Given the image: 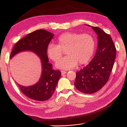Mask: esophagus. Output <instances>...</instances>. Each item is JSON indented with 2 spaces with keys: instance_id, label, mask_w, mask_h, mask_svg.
<instances>
[{
  "instance_id": "34e87169",
  "label": "esophagus",
  "mask_w": 127,
  "mask_h": 127,
  "mask_svg": "<svg viewBox=\"0 0 127 127\" xmlns=\"http://www.w3.org/2000/svg\"><path fill=\"white\" fill-rule=\"evenodd\" d=\"M61 74H62V75H63L64 74H66L67 73V71L65 70H61Z\"/></svg>"
}]
</instances>
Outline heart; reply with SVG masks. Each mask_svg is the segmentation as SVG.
<instances>
[{
    "label": "heart",
    "instance_id": "obj_1",
    "mask_svg": "<svg viewBox=\"0 0 127 127\" xmlns=\"http://www.w3.org/2000/svg\"><path fill=\"white\" fill-rule=\"evenodd\" d=\"M58 45H48L47 52L48 57L54 61L58 60L66 50L67 55L56 63V67L69 69L77 65L87 63L93 56L95 41L90 34H79L74 32H65L58 37Z\"/></svg>",
    "mask_w": 127,
    "mask_h": 127
}]
</instances>
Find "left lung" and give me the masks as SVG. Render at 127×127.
I'll return each instance as SVG.
<instances>
[{
  "label": "left lung",
  "mask_w": 127,
  "mask_h": 127,
  "mask_svg": "<svg viewBox=\"0 0 127 127\" xmlns=\"http://www.w3.org/2000/svg\"><path fill=\"white\" fill-rule=\"evenodd\" d=\"M91 26L96 33L97 48L93 59L83 69L76 72L74 85L85 94L97 92L108 81L116 56V49L110 35L98 27Z\"/></svg>",
  "instance_id": "8db88e82"
}]
</instances>
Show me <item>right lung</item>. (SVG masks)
Masks as SVG:
<instances>
[{
	"instance_id": "1",
	"label": "right lung",
	"mask_w": 127,
	"mask_h": 127,
	"mask_svg": "<svg viewBox=\"0 0 127 127\" xmlns=\"http://www.w3.org/2000/svg\"><path fill=\"white\" fill-rule=\"evenodd\" d=\"M53 36L54 34L45 30H38L29 33L17 42L10 56L11 59L18 53L29 51L35 53L41 60L42 72L39 81L30 86L17 83L22 93L34 100L44 101L50 98L61 75L59 70L52 69V64L49 63L47 49Z\"/></svg>"
}]
</instances>
